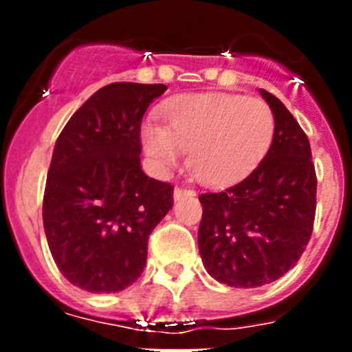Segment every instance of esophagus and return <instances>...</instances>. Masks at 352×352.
<instances>
[{
    "instance_id": "esophagus-1",
    "label": "esophagus",
    "mask_w": 352,
    "mask_h": 352,
    "mask_svg": "<svg viewBox=\"0 0 352 352\" xmlns=\"http://www.w3.org/2000/svg\"><path fill=\"white\" fill-rule=\"evenodd\" d=\"M195 192L192 188H183V186H176L174 188V201H179L183 197H194Z\"/></svg>"
}]
</instances>
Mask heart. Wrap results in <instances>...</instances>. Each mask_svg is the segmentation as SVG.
<instances>
[{
    "label": "heart",
    "instance_id": "b5f03b06",
    "mask_svg": "<svg viewBox=\"0 0 352 352\" xmlns=\"http://www.w3.org/2000/svg\"><path fill=\"white\" fill-rule=\"evenodd\" d=\"M160 116L164 125L142 126L146 155L166 170L190 151L192 170L208 185H226L254 169L275 133L272 107L252 96L183 95L164 105Z\"/></svg>",
    "mask_w": 352,
    "mask_h": 352
}]
</instances>
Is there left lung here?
<instances>
[{
	"instance_id": "left-lung-1",
	"label": "left lung",
	"mask_w": 352,
	"mask_h": 352,
	"mask_svg": "<svg viewBox=\"0 0 352 352\" xmlns=\"http://www.w3.org/2000/svg\"><path fill=\"white\" fill-rule=\"evenodd\" d=\"M259 91L275 116L268 153L243 182L199 195L204 268L231 287H259L284 276L309 245L316 219L309 138L276 96Z\"/></svg>"
}]
</instances>
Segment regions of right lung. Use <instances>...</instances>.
Instances as JSON below:
<instances>
[{
    "mask_svg": "<svg viewBox=\"0 0 352 352\" xmlns=\"http://www.w3.org/2000/svg\"><path fill=\"white\" fill-rule=\"evenodd\" d=\"M164 84L113 82L68 120L52 151L43 229L56 266L88 292L141 276L148 238L173 208V185L141 169V121Z\"/></svg>",
    "mask_w": 352,
    "mask_h": 352,
    "instance_id": "right-lung-1",
    "label": "right lung"
}]
</instances>
